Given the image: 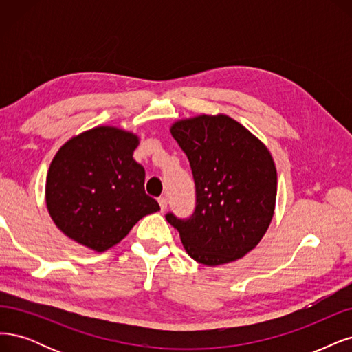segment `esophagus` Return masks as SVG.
Segmentation results:
<instances>
[{"label":"esophagus","mask_w":352,"mask_h":352,"mask_svg":"<svg viewBox=\"0 0 352 352\" xmlns=\"http://www.w3.org/2000/svg\"><path fill=\"white\" fill-rule=\"evenodd\" d=\"M157 203H160L161 210H162V212H165V210H166V206H168V200H166V197H165V196L160 197V199H157Z\"/></svg>","instance_id":"esophagus-1"}]
</instances>
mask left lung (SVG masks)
<instances>
[{
  "label": "left lung",
  "mask_w": 352,
  "mask_h": 352,
  "mask_svg": "<svg viewBox=\"0 0 352 352\" xmlns=\"http://www.w3.org/2000/svg\"><path fill=\"white\" fill-rule=\"evenodd\" d=\"M173 138L188 157L196 209L166 221L187 254L206 266L235 262L266 234L275 213L278 174L266 144L234 118L196 116L175 121Z\"/></svg>",
  "instance_id": "obj_1"
}]
</instances>
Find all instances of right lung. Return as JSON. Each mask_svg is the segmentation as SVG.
Here are the masks:
<instances>
[{"mask_svg":"<svg viewBox=\"0 0 352 352\" xmlns=\"http://www.w3.org/2000/svg\"><path fill=\"white\" fill-rule=\"evenodd\" d=\"M139 143L133 131L98 126L60 147L48 169L45 201L65 236L102 253L160 210L144 191V168L133 157Z\"/></svg>","mask_w":352,"mask_h":352,"instance_id":"add662e5","label":"right lung"}]
</instances>
